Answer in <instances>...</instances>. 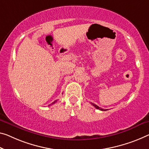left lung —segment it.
I'll return each instance as SVG.
<instances>
[{"label":"left lung","mask_w":149,"mask_h":149,"mask_svg":"<svg viewBox=\"0 0 149 149\" xmlns=\"http://www.w3.org/2000/svg\"><path fill=\"white\" fill-rule=\"evenodd\" d=\"M91 104H92L94 107H95L96 109H99V110H100V111H107V110H104L103 109H100V107H99L98 106H97V105H96L95 104H93V103H92V102H91Z\"/></svg>","instance_id":"8db88e82"}]
</instances>
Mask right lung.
Instances as JSON below:
<instances>
[{
	"label": "right lung",
	"mask_w": 149,
	"mask_h": 149,
	"mask_svg": "<svg viewBox=\"0 0 149 149\" xmlns=\"http://www.w3.org/2000/svg\"><path fill=\"white\" fill-rule=\"evenodd\" d=\"M57 102V100H54V101L53 102H52V103L51 104H50L49 105V106H51V105H52V104H54V103H55V102Z\"/></svg>",
	"instance_id": "1"
}]
</instances>
